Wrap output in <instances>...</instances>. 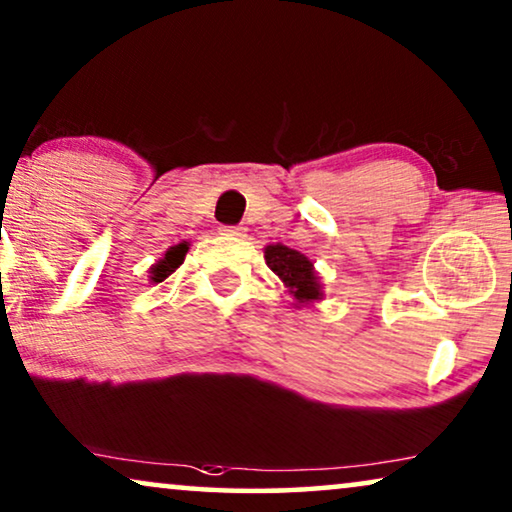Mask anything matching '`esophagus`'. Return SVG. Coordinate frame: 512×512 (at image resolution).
Listing matches in <instances>:
<instances>
[{"label":"esophagus","mask_w":512,"mask_h":512,"mask_svg":"<svg viewBox=\"0 0 512 512\" xmlns=\"http://www.w3.org/2000/svg\"><path fill=\"white\" fill-rule=\"evenodd\" d=\"M244 230H247V228H242V226H223V228H221V235L242 237V235H244Z\"/></svg>","instance_id":"34e87169"}]
</instances>
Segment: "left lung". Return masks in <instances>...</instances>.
Listing matches in <instances>:
<instances>
[{
	"mask_svg": "<svg viewBox=\"0 0 512 512\" xmlns=\"http://www.w3.org/2000/svg\"><path fill=\"white\" fill-rule=\"evenodd\" d=\"M265 263L282 279L291 296L296 298V307L317 303L324 296L312 261L300 251L284 247V244H268L265 247Z\"/></svg>",
	"mask_w": 512,
	"mask_h": 512,
	"instance_id": "8db88e82",
	"label": "left lung"
}]
</instances>
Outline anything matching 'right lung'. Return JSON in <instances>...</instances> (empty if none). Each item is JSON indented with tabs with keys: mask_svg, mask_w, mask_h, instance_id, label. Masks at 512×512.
<instances>
[{
	"mask_svg": "<svg viewBox=\"0 0 512 512\" xmlns=\"http://www.w3.org/2000/svg\"><path fill=\"white\" fill-rule=\"evenodd\" d=\"M186 251H188V242H181V244H174V247H170L165 251V256L160 258V261L153 265V268L149 270L151 272V282H163V279H167L172 275L174 270L179 268L181 263H184L186 258Z\"/></svg>",
	"mask_w": 512,
	"mask_h": 512,
	"instance_id": "1",
	"label": "right lung"
}]
</instances>
